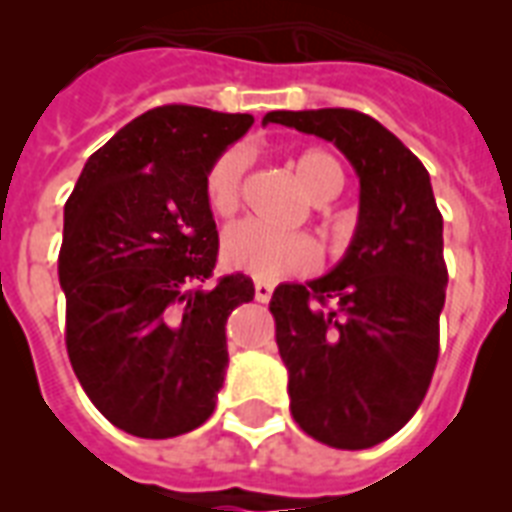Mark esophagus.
<instances>
[{"mask_svg":"<svg viewBox=\"0 0 512 512\" xmlns=\"http://www.w3.org/2000/svg\"><path fill=\"white\" fill-rule=\"evenodd\" d=\"M273 295V287L268 284V281H255V297H257V303H268Z\"/></svg>","mask_w":512,"mask_h":512,"instance_id":"1","label":"esophagus"}]
</instances>
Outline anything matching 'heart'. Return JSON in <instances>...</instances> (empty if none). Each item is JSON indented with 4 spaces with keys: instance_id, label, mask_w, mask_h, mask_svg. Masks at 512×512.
Wrapping results in <instances>:
<instances>
[{
    "instance_id": "obj_1",
    "label": "heart",
    "mask_w": 512,
    "mask_h": 512,
    "mask_svg": "<svg viewBox=\"0 0 512 512\" xmlns=\"http://www.w3.org/2000/svg\"><path fill=\"white\" fill-rule=\"evenodd\" d=\"M295 170L305 191L316 201L337 196L342 188V167L335 156L319 148L303 151L295 159ZM247 172V156L239 148H228L209 164L204 175V196L215 215L236 212L241 201V183ZM225 263L252 279L279 281L287 276L313 271L319 265V249L303 233L271 231L260 223L244 220L231 225L223 236Z\"/></svg>"
}]
</instances>
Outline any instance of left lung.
I'll list each match as a JSON object with an SVG mask.
<instances>
[{
  "label": "left lung",
  "instance_id": "obj_1",
  "mask_svg": "<svg viewBox=\"0 0 512 512\" xmlns=\"http://www.w3.org/2000/svg\"><path fill=\"white\" fill-rule=\"evenodd\" d=\"M268 122L335 143L361 183L345 257L321 279L279 284L271 313L297 425L335 449H369L412 420L436 369L444 217L428 170L372 116L319 108Z\"/></svg>",
  "mask_w": 512,
  "mask_h": 512
}]
</instances>
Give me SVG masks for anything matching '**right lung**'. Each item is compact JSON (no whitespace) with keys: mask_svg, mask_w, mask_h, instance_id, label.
I'll list each match as a JSON object with an SVG mask.
<instances>
[{"mask_svg":"<svg viewBox=\"0 0 512 512\" xmlns=\"http://www.w3.org/2000/svg\"><path fill=\"white\" fill-rule=\"evenodd\" d=\"M249 114L159 106L87 159L63 212L58 255L66 348L84 393L116 428L172 438L215 412L225 321L255 297L244 273L212 279L209 164Z\"/></svg>","mask_w":512,"mask_h":512,"instance_id":"1","label":"right lung"}]
</instances>
